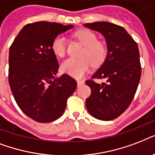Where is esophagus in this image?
<instances>
[{
	"instance_id": "esophagus-1",
	"label": "esophagus",
	"mask_w": 155,
	"mask_h": 155,
	"mask_svg": "<svg viewBox=\"0 0 155 155\" xmlns=\"http://www.w3.org/2000/svg\"><path fill=\"white\" fill-rule=\"evenodd\" d=\"M84 84V80H77V86H78V87H80V86H82Z\"/></svg>"
}]
</instances>
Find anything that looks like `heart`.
Listing matches in <instances>:
<instances>
[{"mask_svg":"<svg viewBox=\"0 0 155 155\" xmlns=\"http://www.w3.org/2000/svg\"><path fill=\"white\" fill-rule=\"evenodd\" d=\"M75 36L85 47L81 53L80 58H69L61 64L63 72L76 79H80L89 70L90 63L93 65H100L103 63L106 56L105 46L97 41V35L88 30H81L75 33ZM51 49L57 56L65 54V38L62 35H57L52 41Z\"/></svg>","mask_w":155,"mask_h":155,"instance_id":"b5f03b06","label":"heart"}]
</instances>
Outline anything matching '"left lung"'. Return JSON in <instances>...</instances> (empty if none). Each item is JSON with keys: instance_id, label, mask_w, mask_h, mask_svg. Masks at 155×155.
I'll use <instances>...</instances> for the list:
<instances>
[{"instance_id": "obj_1", "label": "left lung", "mask_w": 155, "mask_h": 155, "mask_svg": "<svg viewBox=\"0 0 155 155\" xmlns=\"http://www.w3.org/2000/svg\"><path fill=\"white\" fill-rule=\"evenodd\" d=\"M101 33L107 45V55L93 79H106L101 84L87 80L91 96L86 100L88 113L98 120H111L122 114L134 97L141 79L139 50L137 43L120 25L107 21L84 25Z\"/></svg>"}]
</instances>
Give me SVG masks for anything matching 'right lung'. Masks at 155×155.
<instances>
[{
    "mask_svg": "<svg viewBox=\"0 0 155 155\" xmlns=\"http://www.w3.org/2000/svg\"><path fill=\"white\" fill-rule=\"evenodd\" d=\"M72 25L38 21L25 25L9 48L8 83L21 110L38 122L63 115L77 84L68 74L57 76L59 65L52 41Z\"/></svg>",
    "mask_w": 155,
    "mask_h": 155,
    "instance_id": "obj_1",
    "label": "right lung"
}]
</instances>
